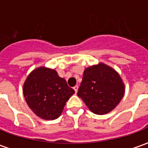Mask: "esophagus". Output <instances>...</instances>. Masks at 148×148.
I'll use <instances>...</instances> for the list:
<instances>
[{
  "mask_svg": "<svg viewBox=\"0 0 148 148\" xmlns=\"http://www.w3.org/2000/svg\"><path fill=\"white\" fill-rule=\"evenodd\" d=\"M74 91H75V93H77V90H78V86H75L74 87Z\"/></svg>",
  "mask_w": 148,
  "mask_h": 148,
  "instance_id": "1",
  "label": "esophagus"
}]
</instances>
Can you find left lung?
<instances>
[{
  "label": "left lung",
  "mask_w": 148,
  "mask_h": 148,
  "mask_svg": "<svg viewBox=\"0 0 148 148\" xmlns=\"http://www.w3.org/2000/svg\"><path fill=\"white\" fill-rule=\"evenodd\" d=\"M124 94V84L116 71L99 63L86 68L77 91L91 112L106 114L114 109Z\"/></svg>",
  "instance_id": "1"
}]
</instances>
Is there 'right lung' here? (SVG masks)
Segmentation results:
<instances>
[{
	"mask_svg": "<svg viewBox=\"0 0 148 148\" xmlns=\"http://www.w3.org/2000/svg\"><path fill=\"white\" fill-rule=\"evenodd\" d=\"M23 93L27 106L35 114L43 120L52 121L61 115L74 90L55 70L40 66L27 76Z\"/></svg>",
	"mask_w": 148,
	"mask_h": 148,
	"instance_id": "1",
	"label": "right lung"
}]
</instances>
